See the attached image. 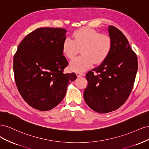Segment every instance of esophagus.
<instances>
[{
	"instance_id": "1",
	"label": "esophagus",
	"mask_w": 149,
	"mask_h": 149,
	"mask_svg": "<svg viewBox=\"0 0 149 149\" xmlns=\"http://www.w3.org/2000/svg\"><path fill=\"white\" fill-rule=\"evenodd\" d=\"M76 76L77 77H81V76H84V74L82 73H76Z\"/></svg>"
}]
</instances>
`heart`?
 <instances>
[{
    "label": "heart",
    "instance_id": "obj_1",
    "mask_svg": "<svg viewBox=\"0 0 149 149\" xmlns=\"http://www.w3.org/2000/svg\"><path fill=\"white\" fill-rule=\"evenodd\" d=\"M112 47L109 35L99 33L89 27H84L74 31L72 39L66 38L62 45L64 55L71 59L81 48L82 55L75 58L70 63L71 70L82 72L94 64H100L109 55Z\"/></svg>",
    "mask_w": 149,
    "mask_h": 149
}]
</instances>
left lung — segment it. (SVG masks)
I'll use <instances>...</instances> for the list:
<instances>
[{
	"mask_svg": "<svg viewBox=\"0 0 149 149\" xmlns=\"http://www.w3.org/2000/svg\"><path fill=\"white\" fill-rule=\"evenodd\" d=\"M107 30L112 40L111 52L100 66L86 75L88 84L83 94L88 106L101 114L118 109L127 100L138 68L137 56L124 35L113 26Z\"/></svg>",
	"mask_w": 149,
	"mask_h": 149,
	"instance_id": "8db88e82",
	"label": "left lung"
}]
</instances>
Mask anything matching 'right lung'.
<instances>
[{
	"instance_id": "obj_1",
	"label": "right lung",
	"mask_w": 149,
	"mask_h": 149,
	"mask_svg": "<svg viewBox=\"0 0 149 149\" xmlns=\"http://www.w3.org/2000/svg\"><path fill=\"white\" fill-rule=\"evenodd\" d=\"M67 30L39 28L22 40L13 57V69L18 90L29 105L49 111L63 100L74 73H63L68 65L62 51Z\"/></svg>"
}]
</instances>
